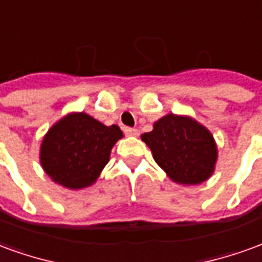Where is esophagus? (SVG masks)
Segmentation results:
<instances>
[{"instance_id": "1", "label": "esophagus", "mask_w": 262, "mask_h": 262, "mask_svg": "<svg viewBox=\"0 0 262 262\" xmlns=\"http://www.w3.org/2000/svg\"><path fill=\"white\" fill-rule=\"evenodd\" d=\"M125 133L127 136H137V135H139V130L135 129V127H125Z\"/></svg>"}]
</instances>
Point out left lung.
Wrapping results in <instances>:
<instances>
[{
	"label": "left lung",
	"instance_id": "left-lung-1",
	"mask_svg": "<svg viewBox=\"0 0 262 262\" xmlns=\"http://www.w3.org/2000/svg\"><path fill=\"white\" fill-rule=\"evenodd\" d=\"M156 163L171 180L195 185L213 174L217 148L212 133L189 116L165 115L142 135Z\"/></svg>",
	"mask_w": 262,
	"mask_h": 262
}]
</instances>
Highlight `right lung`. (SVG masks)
Listing matches in <instances>:
<instances>
[{"label":"right lung","mask_w":262,"mask_h":262,"mask_svg":"<svg viewBox=\"0 0 262 262\" xmlns=\"http://www.w3.org/2000/svg\"><path fill=\"white\" fill-rule=\"evenodd\" d=\"M122 137L119 126H105L85 112L69 114L46 133L40 146V164L63 187H90L108 164L111 150Z\"/></svg>","instance_id":"1"}]
</instances>
